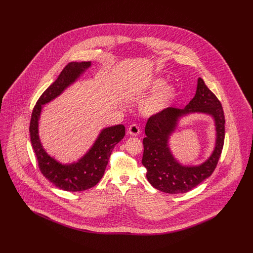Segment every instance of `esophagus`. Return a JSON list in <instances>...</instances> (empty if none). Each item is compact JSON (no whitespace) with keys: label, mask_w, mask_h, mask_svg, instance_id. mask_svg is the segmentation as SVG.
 Instances as JSON below:
<instances>
[{"label":"esophagus","mask_w":253,"mask_h":253,"mask_svg":"<svg viewBox=\"0 0 253 253\" xmlns=\"http://www.w3.org/2000/svg\"><path fill=\"white\" fill-rule=\"evenodd\" d=\"M128 132L132 135V136H136L139 134L140 129L136 124H132L129 128H128Z\"/></svg>","instance_id":"34e87169"}]
</instances>
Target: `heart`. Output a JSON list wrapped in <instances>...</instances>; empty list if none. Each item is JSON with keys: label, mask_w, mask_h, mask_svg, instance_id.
Segmentation results:
<instances>
[{"label": "heart", "mask_w": 253, "mask_h": 253, "mask_svg": "<svg viewBox=\"0 0 253 253\" xmlns=\"http://www.w3.org/2000/svg\"><path fill=\"white\" fill-rule=\"evenodd\" d=\"M164 83H165L164 80L157 79L154 82L153 86L155 88H160L162 85L164 84ZM174 95H175V90L172 86L168 85L160 88L157 91V94H155L145 103L143 106L145 114L154 115V114L159 113L168 105L170 100L173 98Z\"/></svg>", "instance_id": "b5f03b06"}]
</instances>
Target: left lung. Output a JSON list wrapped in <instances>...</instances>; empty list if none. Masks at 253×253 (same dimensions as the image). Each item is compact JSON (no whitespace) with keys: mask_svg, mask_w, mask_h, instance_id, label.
<instances>
[{"mask_svg":"<svg viewBox=\"0 0 253 253\" xmlns=\"http://www.w3.org/2000/svg\"><path fill=\"white\" fill-rule=\"evenodd\" d=\"M205 112L212 115L217 126V144L213 155L203 165L195 168L182 167L172 157L168 137L174 130L178 118L189 112ZM142 164L147 169V179L163 193L190 192L211 175L222 154L225 140V116L221 102L199 78L196 94L184 109L169 107L151 116L145 126Z\"/></svg>","mask_w":253,"mask_h":253,"instance_id":"1","label":"left lung"}]
</instances>
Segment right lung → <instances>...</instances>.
Segmentation results:
<instances>
[{"label":"right lung","mask_w":253,"mask_h":253,"mask_svg":"<svg viewBox=\"0 0 253 253\" xmlns=\"http://www.w3.org/2000/svg\"><path fill=\"white\" fill-rule=\"evenodd\" d=\"M90 65V61L69 62L58 79L39 97L30 120V139L41 172L57 188L67 192H82L96 186L104 174L113 149L125 135L122 124L102 130L91 150L79 162L71 165H62L49 157L41 144L38 121L42 105L59 96Z\"/></svg>","instance_id":"add662e5"}]
</instances>
